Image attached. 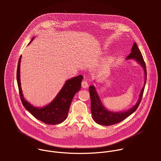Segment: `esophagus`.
<instances>
[{"instance_id": "1", "label": "esophagus", "mask_w": 161, "mask_h": 161, "mask_svg": "<svg viewBox=\"0 0 161 161\" xmlns=\"http://www.w3.org/2000/svg\"><path fill=\"white\" fill-rule=\"evenodd\" d=\"M81 86L83 88H88V83L86 81H83L82 83H81Z\"/></svg>"}]
</instances>
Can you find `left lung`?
<instances>
[{
  "label": "left lung",
  "instance_id": "1",
  "mask_svg": "<svg viewBox=\"0 0 161 161\" xmlns=\"http://www.w3.org/2000/svg\"><path fill=\"white\" fill-rule=\"evenodd\" d=\"M126 59H135L137 62L142 65V67L143 68L145 73V83L144 86L141 90L139 99L134 106L127 109V111L122 112L111 111L104 107L97 93L95 86H90L89 92L91 100V112L94 120L99 125L109 126L122 122L127 117H128L130 114L133 113L136 110V109L138 108L141 103L147 81V69L142 54L136 42L134 43L132 47L131 52L127 57Z\"/></svg>",
  "mask_w": 161,
  "mask_h": 161
}]
</instances>
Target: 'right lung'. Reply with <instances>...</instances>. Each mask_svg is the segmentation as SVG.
Here are the masks:
<instances>
[{"label":"right lung","instance_id":"add662e5","mask_svg":"<svg viewBox=\"0 0 161 161\" xmlns=\"http://www.w3.org/2000/svg\"><path fill=\"white\" fill-rule=\"evenodd\" d=\"M33 39L34 37L29 44ZM21 58V56H20L18 63L16 78L19 96L23 105L35 118L44 124L56 125L62 123L67 117L68 111L74 96L81 88V81L83 78V76L79 75L67 80L57 96L48 106L43 108L34 107L24 99L23 95L19 71Z\"/></svg>","mask_w":161,"mask_h":161}]
</instances>
